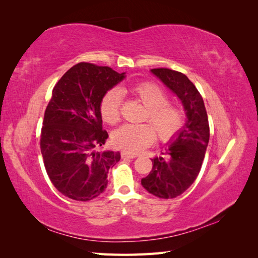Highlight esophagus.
<instances>
[{"mask_svg": "<svg viewBox=\"0 0 258 258\" xmlns=\"http://www.w3.org/2000/svg\"><path fill=\"white\" fill-rule=\"evenodd\" d=\"M122 158H135L138 157L136 154H132V153H128V152H122Z\"/></svg>", "mask_w": 258, "mask_h": 258, "instance_id": "obj_1", "label": "esophagus"}]
</instances>
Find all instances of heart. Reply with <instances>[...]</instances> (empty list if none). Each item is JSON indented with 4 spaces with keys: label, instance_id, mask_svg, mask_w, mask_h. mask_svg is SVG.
I'll return each instance as SVG.
<instances>
[{
    "label": "heart",
    "instance_id": "b5f03b06",
    "mask_svg": "<svg viewBox=\"0 0 258 258\" xmlns=\"http://www.w3.org/2000/svg\"><path fill=\"white\" fill-rule=\"evenodd\" d=\"M131 93L136 101L146 107L143 120L145 124H125L115 131L114 145L128 153H138L154 143L156 132L162 142L174 139L185 124L184 109L169 104L167 93L152 82H142L128 89H112L103 96L100 111L102 118L108 124H115L120 117V93Z\"/></svg>",
    "mask_w": 258,
    "mask_h": 258
}]
</instances>
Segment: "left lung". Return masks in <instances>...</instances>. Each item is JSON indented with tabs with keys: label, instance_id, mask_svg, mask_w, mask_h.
Instances as JSON below:
<instances>
[{
	"label": "left lung",
	"instance_id": "left-lung-1",
	"mask_svg": "<svg viewBox=\"0 0 258 258\" xmlns=\"http://www.w3.org/2000/svg\"><path fill=\"white\" fill-rule=\"evenodd\" d=\"M151 72L179 98L187 120L162 153L166 157L153 158L152 171L141 183L156 197L175 199L199 176L210 140V125L203 97L187 76L169 69H153Z\"/></svg>",
	"mask_w": 258,
	"mask_h": 258
}]
</instances>
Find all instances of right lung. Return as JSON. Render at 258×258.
Masks as SVG:
<instances>
[{
  "label": "right lung",
  "mask_w": 258,
  "mask_h": 258,
  "mask_svg": "<svg viewBox=\"0 0 258 258\" xmlns=\"http://www.w3.org/2000/svg\"><path fill=\"white\" fill-rule=\"evenodd\" d=\"M108 67L82 62L58 80L41 131V153L52 184L64 196L87 202L105 190L108 169L119 152L102 151L108 138L102 127L100 104L124 80Z\"/></svg>",
  "instance_id": "add662e5"
}]
</instances>
